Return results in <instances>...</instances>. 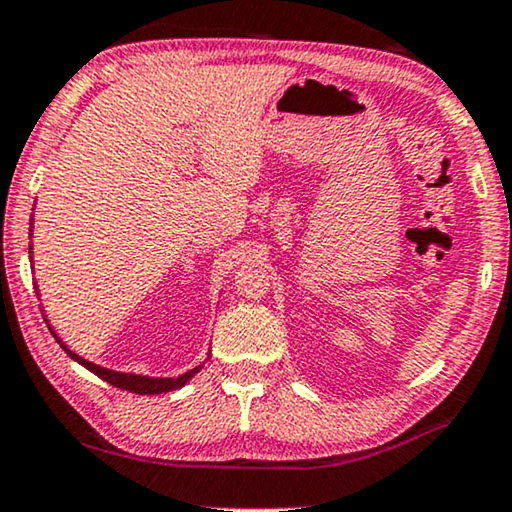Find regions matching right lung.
<instances>
[{"label": "right lung", "mask_w": 512, "mask_h": 512, "mask_svg": "<svg viewBox=\"0 0 512 512\" xmlns=\"http://www.w3.org/2000/svg\"><path fill=\"white\" fill-rule=\"evenodd\" d=\"M30 237H32V223H30ZM30 254H32V247H30ZM37 298H39V291H37ZM42 313H44V310H42ZM44 317H46V315H44ZM46 324H49V320H46ZM49 329H51L53 338H56V341L61 343V348L65 350V353H68L70 360H75L77 364H82L84 369H89L91 374H96L98 378H103V381H108L110 386L122 388V390H129V393H136V395H159V393H169V390H178V388H183L185 383H188L190 378L195 376L197 371L204 367V362L209 360V355H207V360H204L202 364H197V367L188 369V371H185V374H181V376H148V374H129V371H115V369L101 367V364H94V362L84 360L82 355H77L75 350H70L68 345L63 343V338L58 336L56 331H53L51 324H49Z\"/></svg>", "instance_id": "right-lung-1"}]
</instances>
